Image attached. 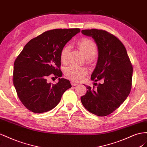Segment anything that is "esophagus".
I'll return each instance as SVG.
<instances>
[{"label": "esophagus", "instance_id": "1", "mask_svg": "<svg viewBox=\"0 0 147 147\" xmlns=\"http://www.w3.org/2000/svg\"><path fill=\"white\" fill-rule=\"evenodd\" d=\"M71 83V85H72L73 86H76L79 85V84H78V83H76V82H74V81H72Z\"/></svg>", "mask_w": 147, "mask_h": 147}]
</instances>
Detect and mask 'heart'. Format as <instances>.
<instances>
[{
    "mask_svg": "<svg viewBox=\"0 0 147 147\" xmlns=\"http://www.w3.org/2000/svg\"><path fill=\"white\" fill-rule=\"evenodd\" d=\"M77 45L86 57L87 61L90 62L94 60V55L97 52V47L93 41L89 39L83 38L78 42ZM69 49V46L66 45L61 50L60 59L63 63H65L68 60ZM64 72L66 76L72 80L81 81L87 73V70L84 67L70 65L66 67Z\"/></svg>",
    "mask_w": 147,
    "mask_h": 147,
    "instance_id": "b5f03b06",
    "label": "heart"
}]
</instances>
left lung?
I'll return each mask as SVG.
<instances>
[{"label":"left lung","instance_id":"left-lung-1","mask_svg":"<svg viewBox=\"0 0 147 147\" xmlns=\"http://www.w3.org/2000/svg\"><path fill=\"white\" fill-rule=\"evenodd\" d=\"M91 37L98 49V60L91 80L102 83L96 89L86 86L87 92L81 97L87 111L99 116L111 114L127 98L131 92L133 68L123 43L106 31L82 30Z\"/></svg>","mask_w":147,"mask_h":147}]
</instances>
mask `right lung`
<instances>
[{
    "label": "right lung",
    "instance_id": "1",
    "mask_svg": "<svg viewBox=\"0 0 147 147\" xmlns=\"http://www.w3.org/2000/svg\"><path fill=\"white\" fill-rule=\"evenodd\" d=\"M80 32L78 28L45 31L29 40L14 63L13 84L20 101L29 110L42 113L59 103L64 92L71 87L69 80L59 78L48 83L50 75L62 76L60 53L66 44Z\"/></svg>",
    "mask_w": 147,
    "mask_h": 147
}]
</instances>
